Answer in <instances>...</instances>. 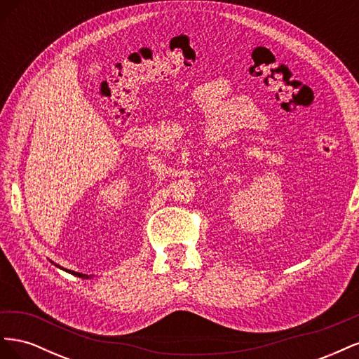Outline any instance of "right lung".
I'll list each match as a JSON object with an SVG mask.
<instances>
[{"label": "right lung", "mask_w": 359, "mask_h": 359, "mask_svg": "<svg viewBox=\"0 0 359 359\" xmlns=\"http://www.w3.org/2000/svg\"><path fill=\"white\" fill-rule=\"evenodd\" d=\"M64 271H67V269H64ZM70 274H73V276H78V277H82V278H88V276H85V274H82V273H76V271H69Z\"/></svg>", "instance_id": "1"}]
</instances>
